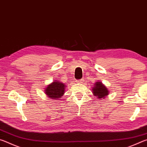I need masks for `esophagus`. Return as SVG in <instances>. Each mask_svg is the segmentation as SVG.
<instances>
[{
    "instance_id": "1",
    "label": "esophagus",
    "mask_w": 147,
    "mask_h": 147,
    "mask_svg": "<svg viewBox=\"0 0 147 147\" xmlns=\"http://www.w3.org/2000/svg\"><path fill=\"white\" fill-rule=\"evenodd\" d=\"M84 80L83 79V78H82V79H80V80H76V82H77V83H82V82H84Z\"/></svg>"
}]
</instances>
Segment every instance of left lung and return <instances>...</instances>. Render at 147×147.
Masks as SVG:
<instances>
[{"label": "left lung", "instance_id": "8db88e82", "mask_svg": "<svg viewBox=\"0 0 147 147\" xmlns=\"http://www.w3.org/2000/svg\"><path fill=\"white\" fill-rule=\"evenodd\" d=\"M92 90H93V94L96 96L97 98H105V96L108 94V89L100 82H95V84H94L93 89H92Z\"/></svg>", "mask_w": 147, "mask_h": 147}]
</instances>
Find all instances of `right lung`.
<instances>
[{"label": "right lung", "instance_id": "right-lung-1", "mask_svg": "<svg viewBox=\"0 0 147 147\" xmlns=\"http://www.w3.org/2000/svg\"><path fill=\"white\" fill-rule=\"evenodd\" d=\"M65 84L55 81L47 87L45 93L50 98L56 100L63 96L65 92Z\"/></svg>", "mask_w": 147, "mask_h": 147}]
</instances>
